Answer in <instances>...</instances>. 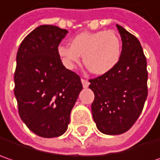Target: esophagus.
I'll return each instance as SVG.
<instances>
[{
    "label": "esophagus",
    "instance_id": "34e87169",
    "mask_svg": "<svg viewBox=\"0 0 160 160\" xmlns=\"http://www.w3.org/2000/svg\"><path fill=\"white\" fill-rule=\"evenodd\" d=\"M81 83H82V86H83V88H88V87H89V82L87 80L81 79Z\"/></svg>",
    "mask_w": 160,
    "mask_h": 160
}]
</instances>
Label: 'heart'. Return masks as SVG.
Wrapping results in <instances>:
<instances>
[{
  "instance_id": "1",
  "label": "heart",
  "mask_w": 160,
  "mask_h": 160,
  "mask_svg": "<svg viewBox=\"0 0 160 160\" xmlns=\"http://www.w3.org/2000/svg\"><path fill=\"white\" fill-rule=\"evenodd\" d=\"M57 52L67 69H74L83 56V63L91 73L103 75L119 61L121 41L112 31L83 32L71 39L70 46L60 45Z\"/></svg>"
}]
</instances>
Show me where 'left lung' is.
I'll return each instance as SVG.
<instances>
[{
	"instance_id": "left-lung-1",
	"label": "left lung",
	"mask_w": 160,
	"mask_h": 160,
	"mask_svg": "<svg viewBox=\"0 0 160 160\" xmlns=\"http://www.w3.org/2000/svg\"><path fill=\"white\" fill-rule=\"evenodd\" d=\"M122 41L117 65L107 73L89 80L95 95L91 111L96 126L106 135L128 131L139 117L148 96L147 60L139 41L116 25Z\"/></svg>"
}]
</instances>
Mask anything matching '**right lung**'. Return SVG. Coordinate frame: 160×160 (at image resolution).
<instances>
[{
  "label": "right lung",
  "instance_id": "1",
  "mask_svg": "<svg viewBox=\"0 0 160 160\" xmlns=\"http://www.w3.org/2000/svg\"><path fill=\"white\" fill-rule=\"evenodd\" d=\"M67 33L57 26L41 25L24 38L17 52L14 94L19 114L31 131L42 138L65 133L82 89L80 76L63 66L57 52Z\"/></svg>",
  "mask_w": 160,
  "mask_h": 160
}]
</instances>
